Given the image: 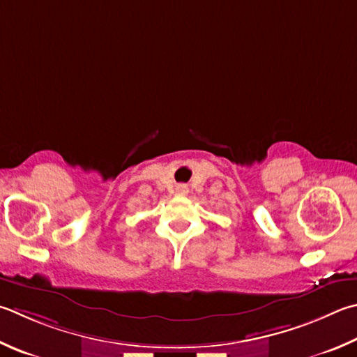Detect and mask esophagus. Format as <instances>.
<instances>
[{"instance_id": "esophagus-1", "label": "esophagus", "mask_w": 357, "mask_h": 357, "mask_svg": "<svg viewBox=\"0 0 357 357\" xmlns=\"http://www.w3.org/2000/svg\"><path fill=\"white\" fill-rule=\"evenodd\" d=\"M176 192L179 193V195H185V193L189 192V189H187V185L181 184V185H178V187H176Z\"/></svg>"}]
</instances>
